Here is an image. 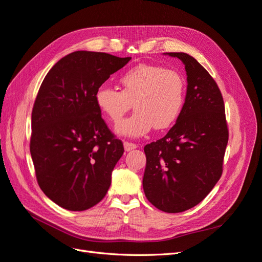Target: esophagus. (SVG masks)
<instances>
[{"label": "esophagus", "instance_id": "esophagus-1", "mask_svg": "<svg viewBox=\"0 0 262 262\" xmlns=\"http://www.w3.org/2000/svg\"><path fill=\"white\" fill-rule=\"evenodd\" d=\"M123 146H124V150L125 152H130V150L132 149H136L138 147L137 144L134 143H131V142H124L123 143Z\"/></svg>", "mask_w": 262, "mask_h": 262}]
</instances>
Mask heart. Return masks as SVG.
Listing matches in <instances>:
<instances>
[{
	"mask_svg": "<svg viewBox=\"0 0 262 262\" xmlns=\"http://www.w3.org/2000/svg\"><path fill=\"white\" fill-rule=\"evenodd\" d=\"M119 81L121 91L101 85L95 93L97 107L115 124L133 105L136 113L117 125L119 136L141 138L153 128L167 129L184 108L186 82L177 71L139 64L124 72Z\"/></svg>",
	"mask_w": 262,
	"mask_h": 262,
	"instance_id": "heart-1",
	"label": "heart"
}]
</instances>
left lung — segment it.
<instances>
[{
	"label": "left lung",
	"instance_id": "1",
	"mask_svg": "<svg viewBox=\"0 0 262 262\" xmlns=\"http://www.w3.org/2000/svg\"><path fill=\"white\" fill-rule=\"evenodd\" d=\"M166 54L185 64L186 100L168 133L144 146L143 189L158 210L179 213L200 203L221 178L228 129L223 97L208 71L187 53Z\"/></svg>",
	"mask_w": 262,
	"mask_h": 262
}]
</instances>
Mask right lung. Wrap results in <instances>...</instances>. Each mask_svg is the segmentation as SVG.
I'll use <instances>...</instances> for the list:
<instances>
[{"mask_svg": "<svg viewBox=\"0 0 262 262\" xmlns=\"http://www.w3.org/2000/svg\"><path fill=\"white\" fill-rule=\"evenodd\" d=\"M130 60L75 51L41 83L31 113L30 154L39 187L61 208L85 211L108 191L124 148L101 118L95 93Z\"/></svg>", "mask_w": 262, "mask_h": 262, "instance_id": "1", "label": "right lung"}]
</instances>
